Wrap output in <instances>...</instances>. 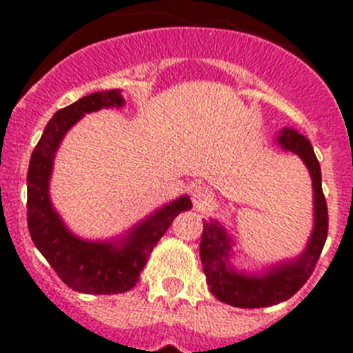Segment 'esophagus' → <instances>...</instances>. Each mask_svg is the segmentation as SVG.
Instances as JSON below:
<instances>
[{"label":"esophagus","mask_w":353,"mask_h":353,"mask_svg":"<svg viewBox=\"0 0 353 353\" xmlns=\"http://www.w3.org/2000/svg\"><path fill=\"white\" fill-rule=\"evenodd\" d=\"M191 199H192V205H194L196 208L207 207V203L210 201V191H208V187H203V185L192 187Z\"/></svg>","instance_id":"34e87169"}]
</instances>
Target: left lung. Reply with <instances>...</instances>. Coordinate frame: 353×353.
Returning a JSON list of instances; mask_svg holds the SVG:
<instances>
[{"label":"left lung","mask_w":353,"mask_h":353,"mask_svg":"<svg viewBox=\"0 0 353 353\" xmlns=\"http://www.w3.org/2000/svg\"><path fill=\"white\" fill-rule=\"evenodd\" d=\"M276 146L299 155L313 183V230L304 251L295 258L267 265L261 270H239L233 265L235 240L217 219L203 221L199 256L212 295L235 307H269L288 301L313 272L327 239V203L322 191V170L311 143L293 129L277 134Z\"/></svg>","instance_id":"left-lung-1"}]
</instances>
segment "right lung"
Instances as JSON below:
<instances>
[{
    "mask_svg": "<svg viewBox=\"0 0 353 353\" xmlns=\"http://www.w3.org/2000/svg\"><path fill=\"white\" fill-rule=\"evenodd\" d=\"M123 105L125 99L120 90H108L90 93L56 111L43 129L28 168V228L31 240L68 288L90 295H111L134 288L159 239L180 212L192 208L189 196H179L114 239L88 240L72 233L52 207L49 182L56 152L65 134L84 114Z\"/></svg>",
    "mask_w": 353,
    "mask_h": 353,
    "instance_id": "add662e5",
    "label": "right lung"
}]
</instances>
